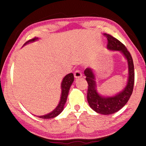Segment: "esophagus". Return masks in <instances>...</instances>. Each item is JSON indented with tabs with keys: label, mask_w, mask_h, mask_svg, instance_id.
Instances as JSON below:
<instances>
[{
	"label": "esophagus",
	"mask_w": 146,
	"mask_h": 146,
	"mask_svg": "<svg viewBox=\"0 0 146 146\" xmlns=\"http://www.w3.org/2000/svg\"><path fill=\"white\" fill-rule=\"evenodd\" d=\"M74 76H75V77L76 78L82 77V73H81V71H80L79 70H76L75 72V73H74Z\"/></svg>",
	"instance_id": "34e87169"
}]
</instances>
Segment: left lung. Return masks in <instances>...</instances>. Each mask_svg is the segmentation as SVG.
<instances>
[{"instance_id":"left-lung-1","label":"left lung","mask_w":146,"mask_h":146,"mask_svg":"<svg viewBox=\"0 0 146 146\" xmlns=\"http://www.w3.org/2000/svg\"><path fill=\"white\" fill-rule=\"evenodd\" d=\"M108 39L107 48L111 51H118L127 62L128 78L126 86L119 93L112 96H103L97 91L95 74L92 68H86L84 75L88 84L87 99L89 105L95 112L102 115H111L122 108L128 102L133 90L135 81L134 65L132 56L123 44L109 34H104Z\"/></svg>"}]
</instances>
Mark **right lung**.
I'll use <instances>...</instances> for the list:
<instances>
[{
  "label": "right lung",
  "instance_id": "1",
  "mask_svg": "<svg viewBox=\"0 0 146 146\" xmlns=\"http://www.w3.org/2000/svg\"><path fill=\"white\" fill-rule=\"evenodd\" d=\"M38 40V38H34L33 39H31L28 41H27L24 44V46L26 45L30 42H33L36 41ZM74 81V76L73 73H69L68 75H66L62 79L61 83V95H60V100L59 102L58 106H56V108L52 111L51 113L46 114L45 115H42V116H38V117L40 118H44V119H49V118H53L56 117V116H58L61 112L62 111L64 110V105L67 100L68 95L69 93V91L71 84Z\"/></svg>",
  "mask_w": 146,
  "mask_h": 146
}]
</instances>
